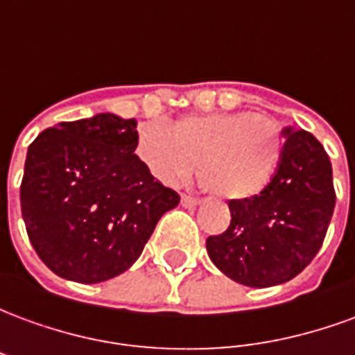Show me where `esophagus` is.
I'll list each match as a JSON object with an SVG mask.
<instances>
[{
	"instance_id": "esophagus-1",
	"label": "esophagus",
	"mask_w": 355,
	"mask_h": 355,
	"mask_svg": "<svg viewBox=\"0 0 355 355\" xmlns=\"http://www.w3.org/2000/svg\"><path fill=\"white\" fill-rule=\"evenodd\" d=\"M180 203H182V207L193 209V207H198L201 201L196 200V198H190V196H182V198H180Z\"/></svg>"
}]
</instances>
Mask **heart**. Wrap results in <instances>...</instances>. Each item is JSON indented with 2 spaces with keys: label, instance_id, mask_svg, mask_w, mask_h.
Listing matches in <instances>:
<instances>
[{
  "label": "heart",
  "instance_id": "obj_1",
  "mask_svg": "<svg viewBox=\"0 0 355 355\" xmlns=\"http://www.w3.org/2000/svg\"><path fill=\"white\" fill-rule=\"evenodd\" d=\"M135 152L163 184L190 178L200 162L211 193L226 201H247L274 182L283 132L275 119L251 112L188 114L173 127L144 121L137 129Z\"/></svg>",
  "mask_w": 355,
  "mask_h": 355
}]
</instances>
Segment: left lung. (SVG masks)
Instances as JSON below:
<instances>
[{
    "label": "left lung",
    "mask_w": 355,
    "mask_h": 355,
    "mask_svg": "<svg viewBox=\"0 0 355 355\" xmlns=\"http://www.w3.org/2000/svg\"><path fill=\"white\" fill-rule=\"evenodd\" d=\"M274 182L253 200L230 201L232 223L207 238V253L224 275L247 287L293 279L321 249L335 211L333 169L320 140L283 129Z\"/></svg>",
    "instance_id": "left-lung-1"
}]
</instances>
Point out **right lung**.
<instances>
[{"mask_svg":"<svg viewBox=\"0 0 355 355\" xmlns=\"http://www.w3.org/2000/svg\"><path fill=\"white\" fill-rule=\"evenodd\" d=\"M137 121L116 114L53 125L30 144L20 207L55 274L101 283L135 264L157 220L180 201L135 154Z\"/></svg>","mask_w":355,"mask_h":355,"instance_id":"obj_1","label":"right lung"}]
</instances>
